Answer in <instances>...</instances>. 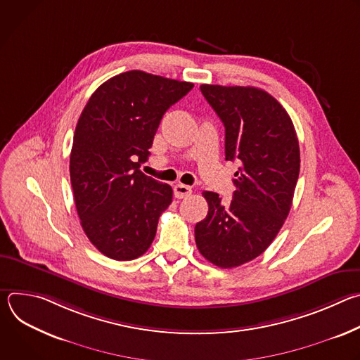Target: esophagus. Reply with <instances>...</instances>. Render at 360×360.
Returning a JSON list of instances; mask_svg holds the SVG:
<instances>
[{
  "instance_id": "1",
  "label": "esophagus",
  "mask_w": 360,
  "mask_h": 360,
  "mask_svg": "<svg viewBox=\"0 0 360 360\" xmlns=\"http://www.w3.org/2000/svg\"><path fill=\"white\" fill-rule=\"evenodd\" d=\"M192 193V188L185 185V184H176L174 186V195L178 198V199H182V198H186Z\"/></svg>"
}]
</instances>
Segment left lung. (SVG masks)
Listing matches in <instances>:
<instances>
[{
	"label": "left lung",
	"mask_w": 360,
	"mask_h": 360,
	"mask_svg": "<svg viewBox=\"0 0 360 360\" xmlns=\"http://www.w3.org/2000/svg\"><path fill=\"white\" fill-rule=\"evenodd\" d=\"M225 127V160L239 164L232 200L205 191L208 215L195 226L205 259L235 268L259 256L281 231L292 207L300 153L286 110L255 86L200 85Z\"/></svg>",
	"instance_id": "1"
}]
</instances>
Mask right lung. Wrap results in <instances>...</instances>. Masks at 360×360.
<instances>
[{"label":"right lung","mask_w":360,"mask_h":360,"mask_svg":"<svg viewBox=\"0 0 360 360\" xmlns=\"http://www.w3.org/2000/svg\"><path fill=\"white\" fill-rule=\"evenodd\" d=\"M192 82L128 71L96 88L78 120L70 175L81 226L115 261L143 255L157 233L172 188L141 169L164 114Z\"/></svg>","instance_id":"add662e5"}]
</instances>
